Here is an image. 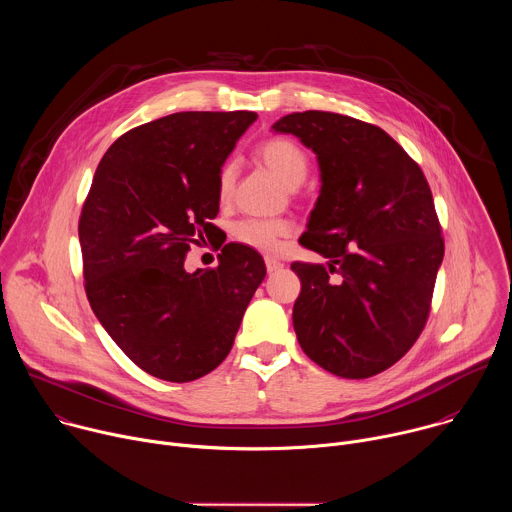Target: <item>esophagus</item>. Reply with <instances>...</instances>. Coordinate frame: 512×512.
<instances>
[{
  "mask_svg": "<svg viewBox=\"0 0 512 512\" xmlns=\"http://www.w3.org/2000/svg\"><path fill=\"white\" fill-rule=\"evenodd\" d=\"M265 267H267V273H277L279 269H283V263L275 257H265Z\"/></svg>",
  "mask_w": 512,
  "mask_h": 512,
  "instance_id": "34e87169",
  "label": "esophagus"
}]
</instances>
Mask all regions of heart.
Returning a JSON list of instances; mask_svg holds the SVG:
<instances>
[{
	"instance_id": "b5f03b06",
	"label": "heart",
	"mask_w": 512,
	"mask_h": 512,
	"mask_svg": "<svg viewBox=\"0 0 512 512\" xmlns=\"http://www.w3.org/2000/svg\"><path fill=\"white\" fill-rule=\"evenodd\" d=\"M259 160L289 188L300 186L310 168L308 154L300 143L289 137H269L259 143L257 148ZM237 176L235 162H225L218 170L216 190L218 198L227 200L233 192ZM291 235V223L285 218H245L233 229V237L261 253H275L281 249L283 241Z\"/></svg>"
}]
</instances>
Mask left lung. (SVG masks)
Instances as JSON below:
<instances>
[{
    "label": "left lung",
    "instance_id": "left-lung-1",
    "mask_svg": "<svg viewBox=\"0 0 512 512\" xmlns=\"http://www.w3.org/2000/svg\"><path fill=\"white\" fill-rule=\"evenodd\" d=\"M279 133L318 156L322 188L300 243L328 259L291 263L302 281L294 328L302 350L344 379L403 358L425 328L442 225L419 164L381 127L348 115L281 117Z\"/></svg>",
    "mask_w": 512,
    "mask_h": 512
}]
</instances>
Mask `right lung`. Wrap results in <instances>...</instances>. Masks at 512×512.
I'll return each instance as SVG.
<instances>
[{
	"label": "right lung",
	"instance_id": "add662e5",
	"mask_svg": "<svg viewBox=\"0 0 512 512\" xmlns=\"http://www.w3.org/2000/svg\"><path fill=\"white\" fill-rule=\"evenodd\" d=\"M253 111H184L123 133L105 152L79 218L89 304L141 371L196 381L233 348L265 277L263 257L229 243L212 269L186 253L218 214V170Z\"/></svg>",
	"mask_w": 512,
	"mask_h": 512
}]
</instances>
